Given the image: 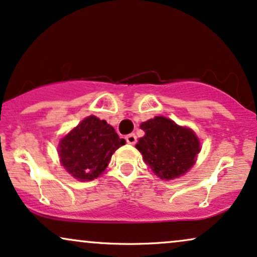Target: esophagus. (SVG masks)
<instances>
[{
	"label": "esophagus",
	"instance_id": "34e87169",
	"mask_svg": "<svg viewBox=\"0 0 257 257\" xmlns=\"http://www.w3.org/2000/svg\"><path fill=\"white\" fill-rule=\"evenodd\" d=\"M125 140L128 144H132V146H134V144H136V142H137V137H136L135 134H130V135L126 136Z\"/></svg>",
	"mask_w": 257,
	"mask_h": 257
}]
</instances>
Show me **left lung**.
<instances>
[{
    "mask_svg": "<svg viewBox=\"0 0 257 257\" xmlns=\"http://www.w3.org/2000/svg\"><path fill=\"white\" fill-rule=\"evenodd\" d=\"M146 136L136 146L144 161L162 179H173L186 173L200 153V142L190 128L180 127L164 116L141 125Z\"/></svg>",
    "mask_w": 257,
    "mask_h": 257,
    "instance_id": "8db88e82",
    "label": "left lung"
}]
</instances>
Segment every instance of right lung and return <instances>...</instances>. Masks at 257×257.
Segmentation results:
<instances>
[{
    "mask_svg": "<svg viewBox=\"0 0 257 257\" xmlns=\"http://www.w3.org/2000/svg\"><path fill=\"white\" fill-rule=\"evenodd\" d=\"M125 144L115 130L96 116L84 119L60 143V159L69 174L92 180L107 168L114 152Z\"/></svg>",
    "mask_w": 257,
    "mask_h": 257,
    "instance_id": "add662e5",
    "label": "right lung"
}]
</instances>
